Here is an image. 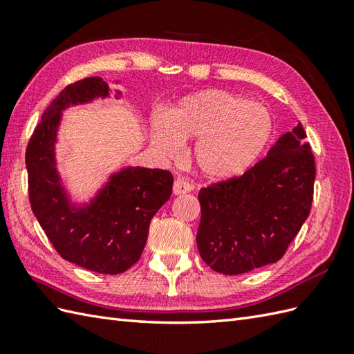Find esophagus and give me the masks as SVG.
I'll use <instances>...</instances> for the list:
<instances>
[{
    "label": "esophagus",
    "instance_id": "esophagus-1",
    "mask_svg": "<svg viewBox=\"0 0 354 354\" xmlns=\"http://www.w3.org/2000/svg\"><path fill=\"white\" fill-rule=\"evenodd\" d=\"M192 190H193V185L189 181H185V179H183V178H176L175 183H173V194H176V196H178V194L189 193Z\"/></svg>",
    "mask_w": 354,
    "mask_h": 354
}]
</instances>
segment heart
<instances>
[{
  "instance_id": "heart-1",
  "label": "heart",
  "mask_w": 354,
  "mask_h": 354,
  "mask_svg": "<svg viewBox=\"0 0 354 354\" xmlns=\"http://www.w3.org/2000/svg\"><path fill=\"white\" fill-rule=\"evenodd\" d=\"M274 133V117L265 104L223 89L184 97L170 115H158L152 141L165 156L181 155L184 140H196L193 161L213 181L242 175L257 161Z\"/></svg>"
}]
</instances>
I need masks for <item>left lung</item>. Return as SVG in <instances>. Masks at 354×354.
Returning <instances> with one entry per match:
<instances>
[{
  "mask_svg": "<svg viewBox=\"0 0 354 354\" xmlns=\"http://www.w3.org/2000/svg\"><path fill=\"white\" fill-rule=\"evenodd\" d=\"M313 183V153L298 123L242 176L201 189L202 260L225 275L280 260L309 217Z\"/></svg>",
  "mask_w": 354,
  "mask_h": 354,
  "instance_id": "1",
  "label": "left lung"
}]
</instances>
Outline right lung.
Here are the masks:
<instances>
[{
	"label": "right lung",
	"instance_id": "add662e5",
	"mask_svg": "<svg viewBox=\"0 0 354 354\" xmlns=\"http://www.w3.org/2000/svg\"><path fill=\"white\" fill-rule=\"evenodd\" d=\"M122 93H115V99ZM109 97L102 77L62 89L35 127L26 150L32 212L61 257L99 274H122L138 261L149 225L171 194L167 170L124 167L114 171L88 204H73L57 171L56 142L62 112Z\"/></svg>",
	"mask_w": 354,
	"mask_h": 354
}]
</instances>
